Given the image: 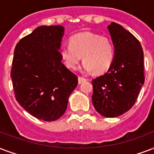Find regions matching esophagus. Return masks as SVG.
<instances>
[{"label":"esophagus","instance_id":"1","mask_svg":"<svg viewBox=\"0 0 154 154\" xmlns=\"http://www.w3.org/2000/svg\"><path fill=\"white\" fill-rule=\"evenodd\" d=\"M86 81V79H85V77H78V83L79 84H82V82H84Z\"/></svg>","mask_w":154,"mask_h":154}]
</instances>
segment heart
I'll use <instances>...</instances> for the list:
<instances>
[{
  "instance_id": "1",
  "label": "heart",
  "mask_w": 154,
  "mask_h": 154,
  "mask_svg": "<svg viewBox=\"0 0 154 154\" xmlns=\"http://www.w3.org/2000/svg\"><path fill=\"white\" fill-rule=\"evenodd\" d=\"M60 55L68 69L77 70L81 60L85 62L83 69L103 73L114 61L115 50L111 40L106 36L91 32H82L72 36L69 45L60 50Z\"/></svg>"
}]
</instances>
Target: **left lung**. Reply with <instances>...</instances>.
Instances as JSON below:
<instances>
[{
    "instance_id": "8db88e82",
    "label": "left lung",
    "mask_w": 154,
    "mask_h": 154,
    "mask_svg": "<svg viewBox=\"0 0 154 154\" xmlns=\"http://www.w3.org/2000/svg\"><path fill=\"white\" fill-rule=\"evenodd\" d=\"M109 32L115 46V58L107 72L92 80V102L98 113L114 118L128 111L145 82L144 53L132 33L112 22Z\"/></svg>"
}]
</instances>
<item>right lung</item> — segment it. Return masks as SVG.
<instances>
[{"mask_svg": "<svg viewBox=\"0 0 154 154\" xmlns=\"http://www.w3.org/2000/svg\"><path fill=\"white\" fill-rule=\"evenodd\" d=\"M64 27L42 26L17 43L10 72L16 100L28 113L54 121L65 112L77 75L62 63Z\"/></svg>", "mask_w": 154, "mask_h": 154, "instance_id": "right-lung-1", "label": "right lung"}]
</instances>
